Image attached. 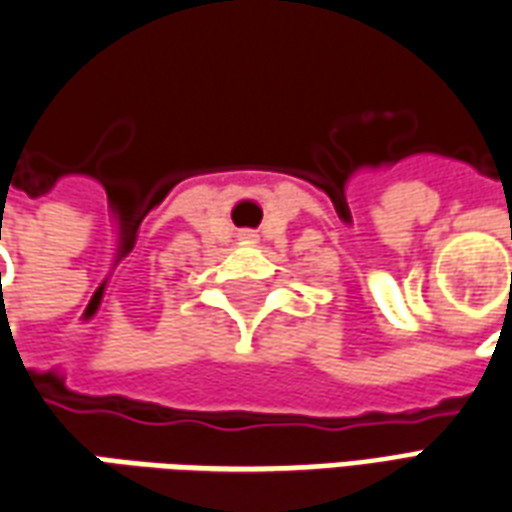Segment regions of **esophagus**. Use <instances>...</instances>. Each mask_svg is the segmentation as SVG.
Returning <instances> with one entry per match:
<instances>
[{"instance_id": "34e87169", "label": "esophagus", "mask_w": 512, "mask_h": 512, "mask_svg": "<svg viewBox=\"0 0 512 512\" xmlns=\"http://www.w3.org/2000/svg\"><path fill=\"white\" fill-rule=\"evenodd\" d=\"M242 237H250V234H242Z\"/></svg>"}]
</instances>
